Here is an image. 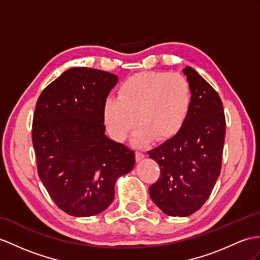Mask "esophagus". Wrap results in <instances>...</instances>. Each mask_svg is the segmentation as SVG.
Masks as SVG:
<instances>
[{"instance_id":"obj_1","label":"esophagus","mask_w":260,"mask_h":260,"mask_svg":"<svg viewBox=\"0 0 260 260\" xmlns=\"http://www.w3.org/2000/svg\"><path fill=\"white\" fill-rule=\"evenodd\" d=\"M136 157H137L138 161H140L144 157V153L141 151H136Z\"/></svg>"}]
</instances>
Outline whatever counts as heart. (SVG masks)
<instances>
[{
    "label": "heart",
    "mask_w": 260,
    "mask_h": 260,
    "mask_svg": "<svg viewBox=\"0 0 260 260\" xmlns=\"http://www.w3.org/2000/svg\"><path fill=\"white\" fill-rule=\"evenodd\" d=\"M192 104V88L181 74L147 72L125 79L118 98L104 104V120L110 136L122 141L134 129L135 142L147 143L173 137L184 123Z\"/></svg>",
    "instance_id": "heart-1"
}]
</instances>
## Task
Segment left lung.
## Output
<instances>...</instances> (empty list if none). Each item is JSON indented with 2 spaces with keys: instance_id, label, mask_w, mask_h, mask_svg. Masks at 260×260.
<instances>
[{
  "instance_id": "1",
  "label": "left lung",
  "mask_w": 260,
  "mask_h": 260,
  "mask_svg": "<svg viewBox=\"0 0 260 260\" xmlns=\"http://www.w3.org/2000/svg\"><path fill=\"white\" fill-rule=\"evenodd\" d=\"M188 115L173 138L148 154L160 167V178L149 187L152 201L169 216L185 217L204 205L221 169L226 120L216 90L192 67Z\"/></svg>"
}]
</instances>
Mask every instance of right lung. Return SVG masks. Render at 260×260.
<instances>
[{
	"instance_id": "right-lung-1",
	"label": "right lung",
	"mask_w": 260,
	"mask_h": 260,
	"mask_svg": "<svg viewBox=\"0 0 260 260\" xmlns=\"http://www.w3.org/2000/svg\"><path fill=\"white\" fill-rule=\"evenodd\" d=\"M118 77L88 67L62 73L37 99L31 141L37 172L54 203L76 217L99 214L115 196L135 151L105 135L104 104Z\"/></svg>"
}]
</instances>
